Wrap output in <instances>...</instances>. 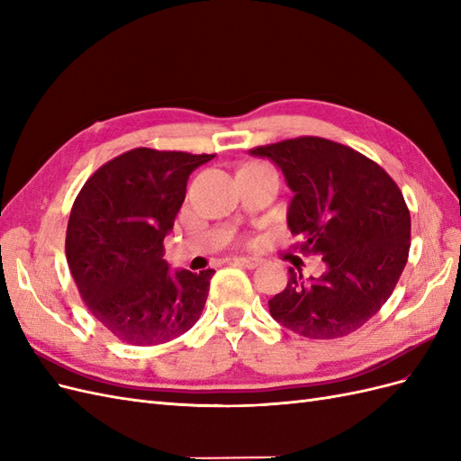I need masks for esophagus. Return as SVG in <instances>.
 Segmentation results:
<instances>
[{"label":"esophagus","instance_id":"esophagus-1","mask_svg":"<svg viewBox=\"0 0 461 461\" xmlns=\"http://www.w3.org/2000/svg\"><path fill=\"white\" fill-rule=\"evenodd\" d=\"M234 261L242 265V267H246V269H256L263 263V259H259V258H236Z\"/></svg>","mask_w":461,"mask_h":461}]
</instances>
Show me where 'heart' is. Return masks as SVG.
<instances>
[{
  "label": "heart",
  "instance_id": "b5f03b06",
  "mask_svg": "<svg viewBox=\"0 0 461 461\" xmlns=\"http://www.w3.org/2000/svg\"><path fill=\"white\" fill-rule=\"evenodd\" d=\"M248 167H267V165H261V163H252V165H246L244 169H248ZM267 169H271V167H267Z\"/></svg>",
  "mask_w": 461,
  "mask_h": 461
}]
</instances>
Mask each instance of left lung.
I'll list each match as a JSON object with an SVG mask.
<instances>
[{"label":"left lung","mask_w":461,"mask_h":461,"mask_svg":"<svg viewBox=\"0 0 461 461\" xmlns=\"http://www.w3.org/2000/svg\"><path fill=\"white\" fill-rule=\"evenodd\" d=\"M285 173L294 198L288 229L305 256L327 271L303 278L288 269L271 317L305 339H342L364 327L393 294L410 254L411 219L402 190L379 163L319 136L258 146Z\"/></svg>","instance_id":"8db88e82"}]
</instances>
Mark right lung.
<instances>
[{"instance_id":"obj_1","label":"right lung","mask_w":461,"mask_h":461,"mask_svg":"<svg viewBox=\"0 0 461 461\" xmlns=\"http://www.w3.org/2000/svg\"><path fill=\"white\" fill-rule=\"evenodd\" d=\"M209 153L134 148L104 163L78 192L65 254L88 312L132 346L169 342L200 319L213 269L169 271L163 239Z\"/></svg>"}]
</instances>
